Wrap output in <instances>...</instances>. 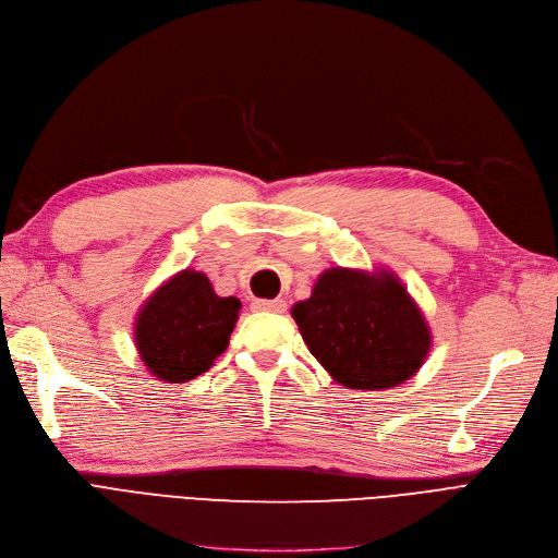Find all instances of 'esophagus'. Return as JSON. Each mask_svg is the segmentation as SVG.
<instances>
[{"mask_svg":"<svg viewBox=\"0 0 558 558\" xmlns=\"http://www.w3.org/2000/svg\"><path fill=\"white\" fill-rule=\"evenodd\" d=\"M252 306L256 312H283L286 310V300H254Z\"/></svg>","mask_w":558,"mask_h":558,"instance_id":"34e87169","label":"esophagus"}]
</instances>
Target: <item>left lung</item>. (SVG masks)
Masks as SVG:
<instances>
[{
  "label": "left lung",
  "mask_w": 558,
  "mask_h": 558,
  "mask_svg": "<svg viewBox=\"0 0 558 558\" xmlns=\"http://www.w3.org/2000/svg\"><path fill=\"white\" fill-rule=\"evenodd\" d=\"M291 314L312 355L351 390L399 386L422 367L432 345L417 304L386 270H325L312 298Z\"/></svg>",
  "instance_id": "obj_1"
}]
</instances>
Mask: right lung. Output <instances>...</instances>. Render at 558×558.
I'll list each match as a JSON object with an SVG mask.
<instances>
[{"mask_svg":"<svg viewBox=\"0 0 558 558\" xmlns=\"http://www.w3.org/2000/svg\"><path fill=\"white\" fill-rule=\"evenodd\" d=\"M240 306L238 298H219L203 272L168 279L136 318V349L147 372L166 383L207 372L226 351Z\"/></svg>","mask_w":558,"mask_h":558,"instance_id":"obj_1","label":"right lung"}]
</instances>
